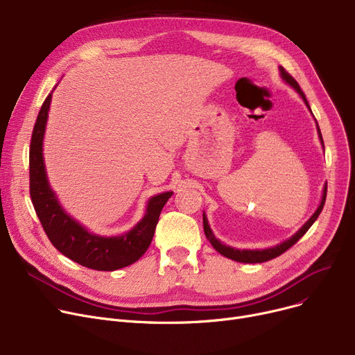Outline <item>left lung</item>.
I'll use <instances>...</instances> for the list:
<instances>
[{
    "mask_svg": "<svg viewBox=\"0 0 355 355\" xmlns=\"http://www.w3.org/2000/svg\"><path fill=\"white\" fill-rule=\"evenodd\" d=\"M281 74H282V78H284L297 93H300V95H301L302 99H304V102H305L306 106L309 107L308 101H306V98H305V95H304V92L301 90L300 85H297V82L291 76V74H289L284 67H281ZM309 110H311V107H309ZM316 125H318V123H316ZM318 132H320L321 142L324 144L322 135H321V130H320V126H318ZM325 198H327V185H325V189H324L322 201H321V204H320L318 210H316V211L313 213V216L305 223L304 227H302L300 232H297L296 234H293L289 240L284 241V243L277 245V246H275V248H272V249H266V250H237V249H232V248H229V246H226V245H223V243H220V241L214 237L211 229L209 227V221H207L206 216L202 214L204 233H206V237H207V240L211 243V246H213L220 254L226 256V257H229V259H232V260H236V262H241V263H263V262H268V260H272V259H275V257H277V256H281L282 253H285L288 249H291V248L296 243V241L300 240V239L309 230V227L313 225L315 220L318 218V216L321 214V211H322V209H324V204H325Z\"/></svg>",
    "mask_w": 355,
    "mask_h": 355,
    "instance_id": "left-lung-1",
    "label": "left lung"
}]
</instances>
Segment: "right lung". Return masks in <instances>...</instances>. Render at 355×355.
I'll return each mask as SVG.
<instances>
[{
	"label": "right lung",
	"instance_id": "add662e5",
	"mask_svg": "<svg viewBox=\"0 0 355 355\" xmlns=\"http://www.w3.org/2000/svg\"><path fill=\"white\" fill-rule=\"evenodd\" d=\"M50 99L51 93L37 116L28 157L30 197L43 230L55 249L85 268L110 272L132 265L151 245L162 207L173 193H162L149 200L144 218L123 236L101 237L87 233L62 210L47 182L42 145Z\"/></svg>",
	"mask_w": 355,
	"mask_h": 355
}]
</instances>
